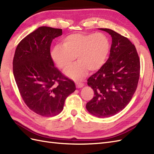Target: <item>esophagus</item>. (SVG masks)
Returning a JSON list of instances; mask_svg holds the SVG:
<instances>
[{
	"label": "esophagus",
	"mask_w": 154,
	"mask_h": 154,
	"mask_svg": "<svg viewBox=\"0 0 154 154\" xmlns=\"http://www.w3.org/2000/svg\"><path fill=\"white\" fill-rule=\"evenodd\" d=\"M75 85H76V87L78 89H79V88H81L84 86V83L81 82H76L75 83Z\"/></svg>",
	"instance_id": "esophagus-1"
}]
</instances>
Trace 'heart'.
Here are the masks:
<instances>
[{"label": "heart", "mask_w": 154, "mask_h": 154, "mask_svg": "<svg viewBox=\"0 0 154 154\" xmlns=\"http://www.w3.org/2000/svg\"><path fill=\"white\" fill-rule=\"evenodd\" d=\"M62 46L52 48L50 55L55 64L65 70L77 56L78 63L65 71L69 77L81 80L90 71L99 70L104 64L110 51V42L105 35L96 34H71L61 41Z\"/></svg>", "instance_id": "heart-1"}]
</instances>
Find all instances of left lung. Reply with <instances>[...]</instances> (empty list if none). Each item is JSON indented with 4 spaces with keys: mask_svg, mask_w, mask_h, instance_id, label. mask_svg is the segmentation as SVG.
I'll list each match as a JSON object with an SVG mask.
<instances>
[{
    "mask_svg": "<svg viewBox=\"0 0 154 154\" xmlns=\"http://www.w3.org/2000/svg\"><path fill=\"white\" fill-rule=\"evenodd\" d=\"M112 37L108 60L88 79L94 95L86 104L93 115L112 116L130 103L138 87L140 61L135 45L127 38L110 29L100 28Z\"/></svg>",
    "mask_w": 154,
    "mask_h": 154,
    "instance_id": "left-lung-1",
    "label": "left lung"
}]
</instances>
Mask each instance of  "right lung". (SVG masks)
Listing matches in <instances>:
<instances>
[{"instance_id": "right-lung-1", "label": "right lung", "mask_w": 154, "mask_h": 154, "mask_svg": "<svg viewBox=\"0 0 154 154\" xmlns=\"http://www.w3.org/2000/svg\"><path fill=\"white\" fill-rule=\"evenodd\" d=\"M60 28L42 26L20 42L13 59V74L19 93L31 110L45 117L56 116L65 100L76 89L74 82L54 66L52 40Z\"/></svg>"}]
</instances>
